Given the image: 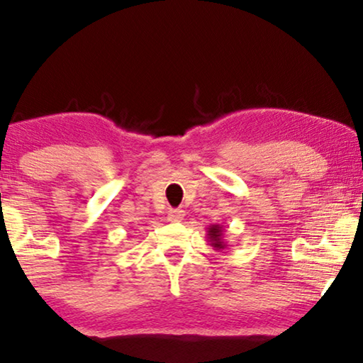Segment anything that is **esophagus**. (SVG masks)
Instances as JSON below:
<instances>
[{
  "mask_svg": "<svg viewBox=\"0 0 363 363\" xmlns=\"http://www.w3.org/2000/svg\"><path fill=\"white\" fill-rule=\"evenodd\" d=\"M183 218H185V211H183V210H170V211H168V221L177 223V221H182Z\"/></svg>",
  "mask_w": 363,
  "mask_h": 363,
  "instance_id": "obj_1",
  "label": "esophagus"
}]
</instances>
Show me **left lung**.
Returning a JSON list of instances; mask_svg holds the SVG:
<instances>
[{
  "mask_svg": "<svg viewBox=\"0 0 363 363\" xmlns=\"http://www.w3.org/2000/svg\"><path fill=\"white\" fill-rule=\"evenodd\" d=\"M206 238L213 250L223 251L228 246V242L225 240V228H223V225H218V223L206 228Z\"/></svg>",
  "mask_w": 363,
  "mask_h": 363,
  "instance_id": "obj_1",
  "label": "left lung"
}]
</instances>
